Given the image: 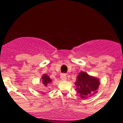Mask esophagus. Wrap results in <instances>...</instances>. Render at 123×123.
Here are the masks:
<instances>
[{
	"label": "esophagus",
	"instance_id": "obj_1",
	"mask_svg": "<svg viewBox=\"0 0 123 123\" xmlns=\"http://www.w3.org/2000/svg\"><path fill=\"white\" fill-rule=\"evenodd\" d=\"M61 79H62V80H63V81H65V80H67V76H66V74H62L61 75Z\"/></svg>",
	"mask_w": 123,
	"mask_h": 123
}]
</instances>
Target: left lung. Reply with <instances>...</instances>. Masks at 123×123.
Returning <instances> with one entry per match:
<instances>
[{
    "label": "left lung",
    "mask_w": 123,
    "mask_h": 123,
    "mask_svg": "<svg viewBox=\"0 0 123 123\" xmlns=\"http://www.w3.org/2000/svg\"><path fill=\"white\" fill-rule=\"evenodd\" d=\"M99 80L98 78L84 71L79 73L74 84L76 86V91L80 95L81 98L84 99L96 94L100 84Z\"/></svg>",
    "instance_id": "left-lung-1"
}]
</instances>
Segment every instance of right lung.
I'll use <instances>...</instances> for the list:
<instances>
[{
  "mask_svg": "<svg viewBox=\"0 0 123 123\" xmlns=\"http://www.w3.org/2000/svg\"><path fill=\"white\" fill-rule=\"evenodd\" d=\"M41 82H42V85L44 86V87H47L52 82V80L47 74H44L41 77Z\"/></svg>",
  "mask_w": 123,
  "mask_h": 123,
  "instance_id": "1",
  "label": "right lung"
}]
</instances>
